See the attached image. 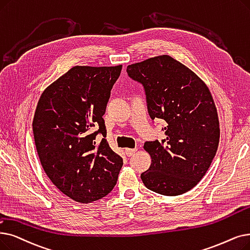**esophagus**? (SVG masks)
Wrapping results in <instances>:
<instances>
[{"label":"esophagus","instance_id":"34e87169","mask_svg":"<svg viewBox=\"0 0 250 250\" xmlns=\"http://www.w3.org/2000/svg\"><path fill=\"white\" fill-rule=\"evenodd\" d=\"M137 148H134V149H129V148H126L125 151V154L127 155V156H132V155H134L136 152H137Z\"/></svg>","mask_w":250,"mask_h":250}]
</instances>
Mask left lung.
Segmentation results:
<instances>
[{
	"mask_svg": "<svg viewBox=\"0 0 250 250\" xmlns=\"http://www.w3.org/2000/svg\"><path fill=\"white\" fill-rule=\"evenodd\" d=\"M126 72L143 84L151 119L166 122V139L144 144L151 166L141 179L146 188L166 196L188 192L208 170L220 142L219 117L209 89L168 55L128 65Z\"/></svg>",
	"mask_w": 250,
	"mask_h": 250,
	"instance_id": "obj_1",
	"label": "left lung"
}]
</instances>
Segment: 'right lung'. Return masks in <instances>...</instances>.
<instances>
[{
    "label": "right lung",
    "mask_w": 250,
    "mask_h": 250,
    "mask_svg": "<svg viewBox=\"0 0 250 250\" xmlns=\"http://www.w3.org/2000/svg\"><path fill=\"white\" fill-rule=\"evenodd\" d=\"M117 66H74L42 92L32 122L41 165L72 200L89 203L114 188L123 158L109 147L103 115ZM98 131L92 132V127ZM104 137L100 144L95 136Z\"/></svg>",
    "instance_id": "right-lung-1"
}]
</instances>
